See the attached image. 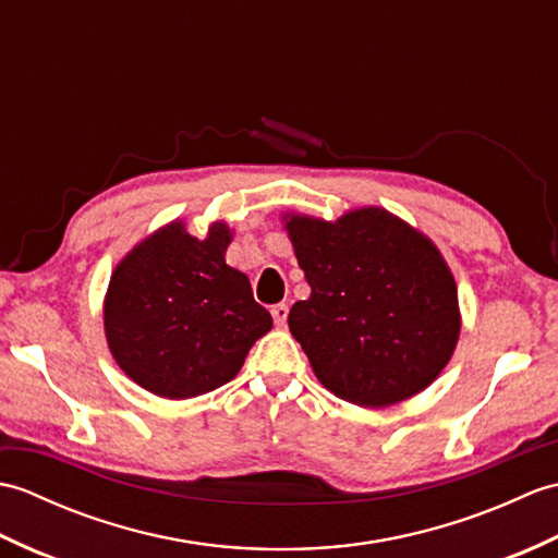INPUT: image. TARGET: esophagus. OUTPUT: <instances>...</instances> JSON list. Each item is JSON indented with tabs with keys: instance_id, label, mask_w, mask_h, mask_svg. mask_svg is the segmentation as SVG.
<instances>
[{
	"instance_id": "1",
	"label": "esophagus",
	"mask_w": 558,
	"mask_h": 558,
	"mask_svg": "<svg viewBox=\"0 0 558 558\" xmlns=\"http://www.w3.org/2000/svg\"><path fill=\"white\" fill-rule=\"evenodd\" d=\"M288 312H290L288 304H276V306H272V310H270L272 322H276L278 328H282V326L288 324Z\"/></svg>"
}]
</instances>
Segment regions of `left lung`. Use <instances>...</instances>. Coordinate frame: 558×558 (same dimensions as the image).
I'll list each match as a JSON object with an SVG mask.
<instances>
[{
    "label": "left lung",
    "mask_w": 558,
    "mask_h": 558,
    "mask_svg": "<svg viewBox=\"0 0 558 558\" xmlns=\"http://www.w3.org/2000/svg\"><path fill=\"white\" fill-rule=\"evenodd\" d=\"M310 300L288 324L330 393L362 408L417 396L460 336L458 288L436 244L384 208L336 222L288 216Z\"/></svg>",
    "instance_id": "8db88e82"
}]
</instances>
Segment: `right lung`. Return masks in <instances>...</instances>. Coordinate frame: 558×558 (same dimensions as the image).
<instances>
[{
  "label": "right lung",
  "instance_id": "right-lung-1",
  "mask_svg": "<svg viewBox=\"0 0 558 558\" xmlns=\"http://www.w3.org/2000/svg\"><path fill=\"white\" fill-rule=\"evenodd\" d=\"M232 232L213 222L206 240L182 220L138 242L110 278L105 338L141 388L186 400L232 381L254 342L272 328L242 270L225 264Z\"/></svg>",
  "mask_w": 558,
  "mask_h": 558
}]
</instances>
